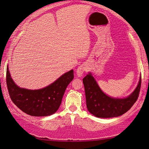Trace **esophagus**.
<instances>
[{"mask_svg":"<svg viewBox=\"0 0 149 149\" xmlns=\"http://www.w3.org/2000/svg\"><path fill=\"white\" fill-rule=\"evenodd\" d=\"M86 68L85 67V65H79L76 70L77 76L79 77H81L82 75L84 74V72L86 71Z\"/></svg>","mask_w":149,"mask_h":149,"instance_id":"1","label":"esophagus"}]
</instances>
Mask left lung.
<instances>
[{"label": "left lung", "mask_w": 149, "mask_h": 149, "mask_svg": "<svg viewBox=\"0 0 149 149\" xmlns=\"http://www.w3.org/2000/svg\"><path fill=\"white\" fill-rule=\"evenodd\" d=\"M83 83L89 112L96 117L107 118L121 116L136 102L141 89V77L135 90L123 98L112 97L106 94L90 72L84 77Z\"/></svg>", "instance_id": "left-lung-1"}]
</instances>
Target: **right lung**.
<instances>
[{"instance_id": "add662e5", "label": "right lung", "mask_w": 149, "mask_h": 149, "mask_svg": "<svg viewBox=\"0 0 149 149\" xmlns=\"http://www.w3.org/2000/svg\"><path fill=\"white\" fill-rule=\"evenodd\" d=\"M74 77L72 70L45 88L29 90L19 87L10 76L8 65L6 68V85L11 100L23 112L33 116H47L56 112Z\"/></svg>"}]
</instances>
